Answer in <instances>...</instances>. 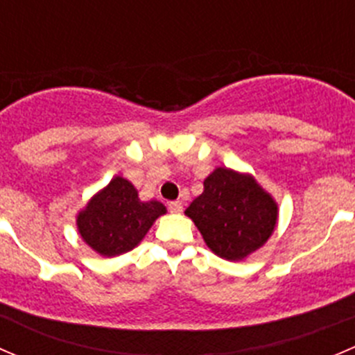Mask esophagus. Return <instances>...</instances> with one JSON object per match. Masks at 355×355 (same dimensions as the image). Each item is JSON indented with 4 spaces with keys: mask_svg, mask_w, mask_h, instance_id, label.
<instances>
[{
    "mask_svg": "<svg viewBox=\"0 0 355 355\" xmlns=\"http://www.w3.org/2000/svg\"><path fill=\"white\" fill-rule=\"evenodd\" d=\"M168 209L171 211V213H182L184 211V206H182L180 200H171V202H168Z\"/></svg>",
    "mask_w": 355,
    "mask_h": 355,
    "instance_id": "obj_1",
    "label": "esophagus"
}]
</instances>
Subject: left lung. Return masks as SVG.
<instances>
[{"mask_svg": "<svg viewBox=\"0 0 355 355\" xmlns=\"http://www.w3.org/2000/svg\"><path fill=\"white\" fill-rule=\"evenodd\" d=\"M185 214L216 256L242 261L271 237L278 206L250 175L216 168Z\"/></svg>", "mask_w": 355, "mask_h": 355, "instance_id": "1", "label": "left lung"}]
</instances>
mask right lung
Segmentation results:
<instances>
[{
  "instance_id": "1",
  "label": "right lung",
  "mask_w": 355,
  "mask_h": 355,
  "mask_svg": "<svg viewBox=\"0 0 355 355\" xmlns=\"http://www.w3.org/2000/svg\"><path fill=\"white\" fill-rule=\"evenodd\" d=\"M166 213L157 200L142 202L137 189L114 177L77 214V228L89 247L101 256H120L139 245L153 223Z\"/></svg>"
}]
</instances>
